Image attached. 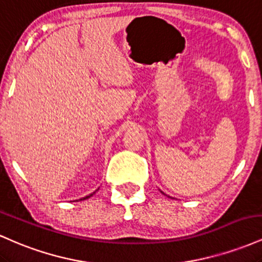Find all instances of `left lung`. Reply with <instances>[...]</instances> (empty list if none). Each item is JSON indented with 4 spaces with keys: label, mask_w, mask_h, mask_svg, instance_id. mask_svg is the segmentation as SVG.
Listing matches in <instances>:
<instances>
[{
    "label": "left lung",
    "mask_w": 262,
    "mask_h": 262,
    "mask_svg": "<svg viewBox=\"0 0 262 262\" xmlns=\"http://www.w3.org/2000/svg\"><path fill=\"white\" fill-rule=\"evenodd\" d=\"M162 193H164V192H162Z\"/></svg>",
    "instance_id": "8db88e82"
}]
</instances>
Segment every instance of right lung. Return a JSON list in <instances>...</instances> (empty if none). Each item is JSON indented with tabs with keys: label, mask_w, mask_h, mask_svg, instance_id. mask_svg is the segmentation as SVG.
Masks as SVG:
<instances>
[{
	"label": "right lung",
	"mask_w": 262,
	"mask_h": 262,
	"mask_svg": "<svg viewBox=\"0 0 262 262\" xmlns=\"http://www.w3.org/2000/svg\"><path fill=\"white\" fill-rule=\"evenodd\" d=\"M96 191H97V189H96ZM95 191V192H96ZM95 192H92L91 194H89V196H86V197H82V198H80V201H83V200H87V198H90L91 196H93V194H95Z\"/></svg>",
	"instance_id": "1"
}]
</instances>
